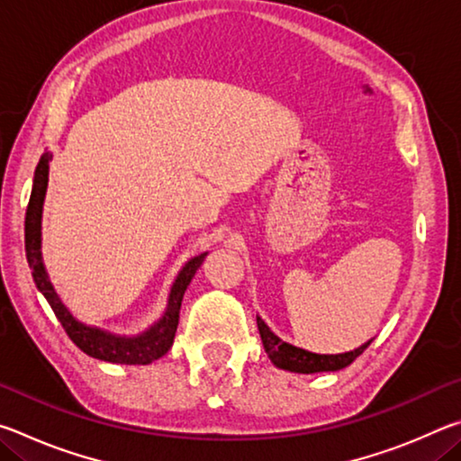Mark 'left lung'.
Instances as JSON below:
<instances>
[{
	"label": "left lung",
	"instance_id": "left-lung-1",
	"mask_svg": "<svg viewBox=\"0 0 461 461\" xmlns=\"http://www.w3.org/2000/svg\"><path fill=\"white\" fill-rule=\"evenodd\" d=\"M256 323H258V331L264 343V349L270 357V362L280 370L288 372H299V374H315V372H335L346 368L352 364L357 356H360L366 348L370 346V341H366L364 346L352 349L346 354H313L307 349H301L296 346H291L278 338L276 333L270 331V327L262 321V317L256 315Z\"/></svg>",
	"mask_w": 461,
	"mask_h": 461
}]
</instances>
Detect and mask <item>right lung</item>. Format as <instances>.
I'll list each match as a JSON object with an SVG mask.
<instances>
[{
  "label": "right lung",
  "instance_id": "add662e5",
  "mask_svg": "<svg viewBox=\"0 0 461 461\" xmlns=\"http://www.w3.org/2000/svg\"><path fill=\"white\" fill-rule=\"evenodd\" d=\"M49 160H52L50 152H44L41 156V162H38L36 173H34V185H32V194H30V203L26 209V223H24V233H26V258L30 268H32L34 283L38 291L44 294V299L49 301L52 307L54 315L65 327V331L77 348L81 349L91 357H97V360L112 362V364H130V366H146L152 364L154 360L165 356L170 346L175 341L176 325H178V313H181V303L186 286L194 276V272L205 260L207 252L194 256L189 262L185 264L175 278L173 286H170L168 293V305L165 315H162L158 321L148 327L144 333L140 335H120L101 330V327L87 325L77 319L71 311L65 307V303L59 299L57 291H54L52 283L46 275L44 262H42V205H44V194L46 186H49Z\"/></svg>",
  "mask_w": 461,
  "mask_h": 461
}]
</instances>
